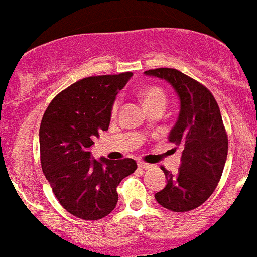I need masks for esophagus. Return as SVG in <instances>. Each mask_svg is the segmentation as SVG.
<instances>
[{
	"instance_id": "1",
	"label": "esophagus",
	"mask_w": 257,
	"mask_h": 257,
	"mask_svg": "<svg viewBox=\"0 0 257 257\" xmlns=\"http://www.w3.org/2000/svg\"><path fill=\"white\" fill-rule=\"evenodd\" d=\"M138 167L142 170H148L151 169L152 165H148V163H144V162H138Z\"/></svg>"
}]
</instances>
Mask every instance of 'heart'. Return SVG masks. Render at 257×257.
I'll use <instances>...</instances> for the list:
<instances>
[{"instance_id": "b5f03b06", "label": "heart", "mask_w": 257, "mask_h": 257, "mask_svg": "<svg viewBox=\"0 0 257 257\" xmlns=\"http://www.w3.org/2000/svg\"><path fill=\"white\" fill-rule=\"evenodd\" d=\"M142 100L144 103V105L151 103H156V101H163L165 103V94L162 92V90L157 87H151L147 88L145 91H143L142 94ZM118 109V101H115L114 105H113V113L117 112Z\"/></svg>"}]
</instances>
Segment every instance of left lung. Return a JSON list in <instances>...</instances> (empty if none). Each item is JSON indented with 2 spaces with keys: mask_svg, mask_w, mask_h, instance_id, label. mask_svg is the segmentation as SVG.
Wrapping results in <instances>:
<instances>
[{
  "mask_svg": "<svg viewBox=\"0 0 257 257\" xmlns=\"http://www.w3.org/2000/svg\"><path fill=\"white\" fill-rule=\"evenodd\" d=\"M171 85L180 101L178 121L169 142L181 148L176 174L162 169L167 184L154 194L162 207L174 212L194 210L205 203L217 187L228 156L221 113L215 97L203 85L172 68L145 70Z\"/></svg>",
  "mask_w": 257,
  "mask_h": 257,
  "instance_id": "left-lung-1",
  "label": "left lung"
}]
</instances>
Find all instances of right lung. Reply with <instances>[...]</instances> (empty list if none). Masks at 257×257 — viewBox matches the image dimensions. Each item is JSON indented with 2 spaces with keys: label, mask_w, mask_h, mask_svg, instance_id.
<instances>
[{
  "label": "right lung",
  "mask_w": 257,
  "mask_h": 257,
  "mask_svg": "<svg viewBox=\"0 0 257 257\" xmlns=\"http://www.w3.org/2000/svg\"><path fill=\"white\" fill-rule=\"evenodd\" d=\"M131 72L83 78L56 95L40 127L42 171L56 199L69 213L99 220L117 206V187L136 170L131 158L95 160L90 148L110 123L118 92Z\"/></svg>",
  "instance_id": "right-lung-1"
}]
</instances>
